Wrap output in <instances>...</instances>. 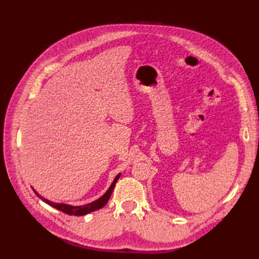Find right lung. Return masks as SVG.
Wrapping results in <instances>:
<instances>
[{"instance_id":"obj_1","label":"right lung","mask_w":259,"mask_h":259,"mask_svg":"<svg viewBox=\"0 0 259 259\" xmlns=\"http://www.w3.org/2000/svg\"><path fill=\"white\" fill-rule=\"evenodd\" d=\"M119 177H120V174L117 176V177L114 178L113 183L111 184V186H110V188L108 189V191L102 197L99 198V199H97L96 201H92L90 203H87V205H84V206H70V205H65V203L51 202V201L45 199V198H42L40 195L37 194L35 190H34V192L38 197L41 198L43 201L47 202L48 205H50L51 207H54V208L58 209V210H60V211H62L64 213H67V214H71V216H83V214H87V213H89V212L98 210V209H100L104 205H106V203L109 200L110 196H111V194H112L113 188H114V186H115V183H117V181H118Z\"/></svg>"}]
</instances>
